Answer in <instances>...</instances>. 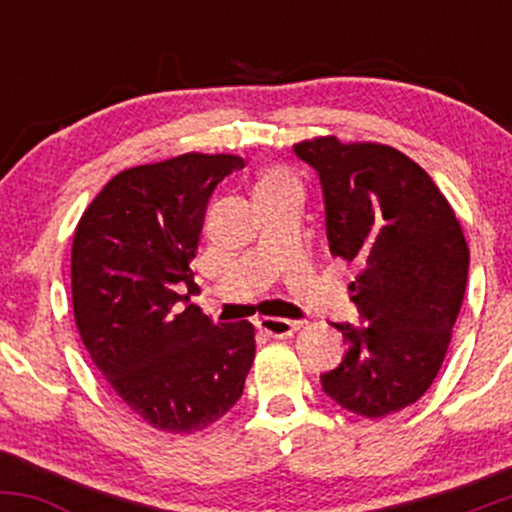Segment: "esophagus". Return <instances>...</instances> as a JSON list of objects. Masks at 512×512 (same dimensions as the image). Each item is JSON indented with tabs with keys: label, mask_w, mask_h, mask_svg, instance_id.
<instances>
[{
	"label": "esophagus",
	"mask_w": 512,
	"mask_h": 512,
	"mask_svg": "<svg viewBox=\"0 0 512 512\" xmlns=\"http://www.w3.org/2000/svg\"><path fill=\"white\" fill-rule=\"evenodd\" d=\"M257 327H260L264 334H269V337L284 339L291 337V334L301 327V322L284 320V317H260V320H257Z\"/></svg>",
	"instance_id": "obj_1"
}]
</instances>
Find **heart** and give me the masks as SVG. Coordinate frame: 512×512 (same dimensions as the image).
I'll use <instances>...</instances> for the list:
<instances>
[{"instance_id": "heart-1", "label": "heart", "mask_w": 512, "mask_h": 512, "mask_svg": "<svg viewBox=\"0 0 512 512\" xmlns=\"http://www.w3.org/2000/svg\"><path fill=\"white\" fill-rule=\"evenodd\" d=\"M281 185H293L289 175L281 173V170H269V173L260 180V187H257V190H269V187H281Z\"/></svg>"}]
</instances>
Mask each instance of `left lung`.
Wrapping results in <instances>:
<instances>
[{
	"label": "left lung",
	"instance_id": "left-lung-1",
	"mask_svg": "<svg viewBox=\"0 0 512 512\" xmlns=\"http://www.w3.org/2000/svg\"><path fill=\"white\" fill-rule=\"evenodd\" d=\"M293 154L320 178L330 252L358 269V325H334L349 349L320 375L322 390L380 419L414 404L443 366L467 289V240L431 175L392 146L320 137Z\"/></svg>",
	"mask_w": 512,
	"mask_h": 512
}]
</instances>
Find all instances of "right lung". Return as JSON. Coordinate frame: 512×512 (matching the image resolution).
I'll use <instances>...</instances> for the list:
<instances>
[{
	"mask_svg": "<svg viewBox=\"0 0 512 512\" xmlns=\"http://www.w3.org/2000/svg\"><path fill=\"white\" fill-rule=\"evenodd\" d=\"M240 156L185 154L117 173L72 245L81 342L127 407L168 433L202 431L243 395L255 361L248 320L216 325L190 301L207 204ZM188 286L180 297L179 286Z\"/></svg>",
	"mask_w": 512,
	"mask_h": 512,
	"instance_id": "obj_1",
	"label": "right lung"
}]
</instances>
